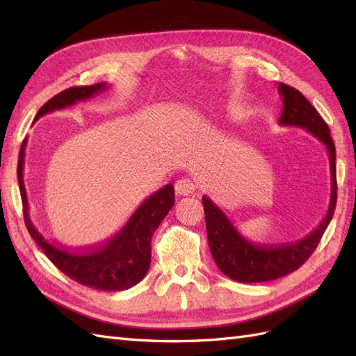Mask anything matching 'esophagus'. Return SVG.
<instances>
[{
	"mask_svg": "<svg viewBox=\"0 0 356 356\" xmlns=\"http://www.w3.org/2000/svg\"><path fill=\"white\" fill-rule=\"evenodd\" d=\"M176 194L177 195H191L195 191V185L191 179H180L176 182Z\"/></svg>",
	"mask_w": 356,
	"mask_h": 356,
	"instance_id": "1",
	"label": "esophagus"
}]
</instances>
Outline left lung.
I'll list each match as a JSON object with an SVG mask.
<instances>
[{
  "mask_svg": "<svg viewBox=\"0 0 356 356\" xmlns=\"http://www.w3.org/2000/svg\"><path fill=\"white\" fill-rule=\"evenodd\" d=\"M278 93L283 97V111L280 125L303 128L318 139L329 153L330 163V202L321 223L306 237L282 245H259L241 236L231 218L207 195H203V209L207 217L208 243L213 259L226 277L240 283L270 282L297 270L318 246L324 231L329 226L337 205V165L335 145L330 138L327 124L318 115L312 104L286 84H278Z\"/></svg>",
  "mask_w": 356,
  "mask_h": 356,
  "instance_id": "obj_1",
  "label": "left lung"
}]
</instances>
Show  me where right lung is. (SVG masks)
<instances>
[{
  "label": "right lung",
  "mask_w": 356,
  "mask_h": 356,
  "mask_svg": "<svg viewBox=\"0 0 356 356\" xmlns=\"http://www.w3.org/2000/svg\"><path fill=\"white\" fill-rule=\"evenodd\" d=\"M108 88L107 82L99 84L70 87L53 96L36 113L35 120L47 113L63 110L76 102L88 101ZM33 120V122H35ZM27 138L22 140L18 157V184L24 211V222L29 234L36 241L42 252L55 266L79 284L93 287L97 291H125L138 284L147 275L151 263V238L159 225L170 213L174 205V186L165 185L162 190L151 194L142 205L134 211L130 220L115 237L105 243L88 249V251L73 252L69 249L51 243L36 229L29 214V202L24 186V156Z\"/></svg>",
  "instance_id": "1"
}]
</instances>
